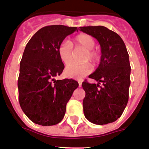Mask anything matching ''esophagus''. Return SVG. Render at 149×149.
<instances>
[{"instance_id": "obj_1", "label": "esophagus", "mask_w": 149, "mask_h": 149, "mask_svg": "<svg viewBox=\"0 0 149 149\" xmlns=\"http://www.w3.org/2000/svg\"><path fill=\"white\" fill-rule=\"evenodd\" d=\"M78 84H79V87H81V86H82V83H81V81H78Z\"/></svg>"}]
</instances>
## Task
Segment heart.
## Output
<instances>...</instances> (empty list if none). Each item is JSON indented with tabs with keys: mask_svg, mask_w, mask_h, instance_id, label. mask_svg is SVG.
<instances>
[{
	"mask_svg": "<svg viewBox=\"0 0 149 149\" xmlns=\"http://www.w3.org/2000/svg\"><path fill=\"white\" fill-rule=\"evenodd\" d=\"M72 45L75 49L83 48L86 50V54L84 56V60H89L93 63H97L99 60V54L93 50L95 45L94 38L89 34L81 33L74 38L71 43L68 41H63L59 45L58 54L60 59L64 64H68L73 59L74 53ZM92 71L93 67L88 63L84 64L72 63L67 65L65 68L66 76L75 79H82L90 74Z\"/></svg>",
	"mask_w": 149,
	"mask_h": 149,
	"instance_id": "1",
	"label": "heart"
}]
</instances>
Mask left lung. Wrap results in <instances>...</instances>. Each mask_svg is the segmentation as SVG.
<instances>
[{"label":"left lung","mask_w":149,"mask_h":149,"mask_svg":"<svg viewBox=\"0 0 149 149\" xmlns=\"http://www.w3.org/2000/svg\"><path fill=\"white\" fill-rule=\"evenodd\" d=\"M80 30L92 36L101 45V62L82 86L86 95L83 101L85 117L95 125L111 123L122 116L129 98L131 66L126 46L116 33L104 26L81 27ZM101 82L102 86H100Z\"/></svg>","instance_id":"left-lung-1"}]
</instances>
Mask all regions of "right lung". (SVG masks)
<instances>
[{"label": "right lung", "instance_id": "1", "mask_svg": "<svg viewBox=\"0 0 149 149\" xmlns=\"http://www.w3.org/2000/svg\"><path fill=\"white\" fill-rule=\"evenodd\" d=\"M77 27L50 25L41 28L30 39L20 63L18 100L33 122L54 125L65 116L66 104L78 83L72 79L54 80L64 69L58 54L60 43Z\"/></svg>", "mask_w": 149, "mask_h": 149}]
</instances>
